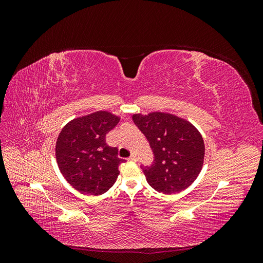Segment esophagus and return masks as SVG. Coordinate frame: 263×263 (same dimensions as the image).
<instances>
[{
    "instance_id": "esophagus-1",
    "label": "esophagus",
    "mask_w": 263,
    "mask_h": 263,
    "mask_svg": "<svg viewBox=\"0 0 263 263\" xmlns=\"http://www.w3.org/2000/svg\"><path fill=\"white\" fill-rule=\"evenodd\" d=\"M129 161H136V156L135 155H132L129 158H128Z\"/></svg>"
}]
</instances>
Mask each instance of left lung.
Instances as JSON below:
<instances>
[{
  "instance_id": "8db88e82",
  "label": "left lung",
  "mask_w": 263,
  "mask_h": 263,
  "mask_svg": "<svg viewBox=\"0 0 263 263\" xmlns=\"http://www.w3.org/2000/svg\"><path fill=\"white\" fill-rule=\"evenodd\" d=\"M154 153L151 165H141L149 185L163 194L179 193L200 174L205 155L202 135L190 122L169 113L134 114Z\"/></svg>"
}]
</instances>
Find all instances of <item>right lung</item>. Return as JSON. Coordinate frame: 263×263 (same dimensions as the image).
<instances>
[{"label": "right lung", "instance_id": "1", "mask_svg": "<svg viewBox=\"0 0 263 263\" xmlns=\"http://www.w3.org/2000/svg\"><path fill=\"white\" fill-rule=\"evenodd\" d=\"M118 122V116L99 110L72 119L59 134L55 158L60 172L82 194L101 195L116 182L118 165L125 160L105 136Z\"/></svg>", "mask_w": 263, "mask_h": 263}]
</instances>
